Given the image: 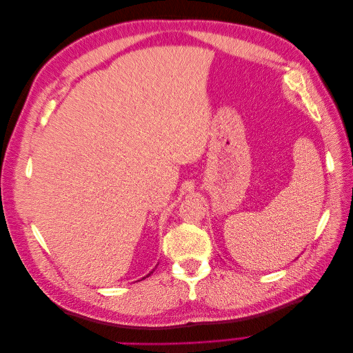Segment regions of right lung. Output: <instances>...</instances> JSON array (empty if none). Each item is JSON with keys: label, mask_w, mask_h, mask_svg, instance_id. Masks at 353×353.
I'll return each mask as SVG.
<instances>
[{"label": "right lung", "mask_w": 353, "mask_h": 353, "mask_svg": "<svg viewBox=\"0 0 353 353\" xmlns=\"http://www.w3.org/2000/svg\"><path fill=\"white\" fill-rule=\"evenodd\" d=\"M150 274H152V272H150ZM150 274H148V275H150ZM148 275H147V276H148ZM144 279H145V276H144Z\"/></svg>", "instance_id": "right-lung-1"}]
</instances>
